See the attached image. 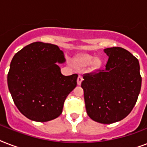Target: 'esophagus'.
Returning <instances> with one entry per match:
<instances>
[{
    "instance_id": "obj_1",
    "label": "esophagus",
    "mask_w": 147,
    "mask_h": 147,
    "mask_svg": "<svg viewBox=\"0 0 147 147\" xmlns=\"http://www.w3.org/2000/svg\"><path fill=\"white\" fill-rule=\"evenodd\" d=\"M82 80H83L82 77V76H80V75H79L78 77V79H77V84H78V85H81V83H82Z\"/></svg>"
}]
</instances>
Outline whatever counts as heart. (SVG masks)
<instances>
[{"label": "heart", "instance_id": "heart-1", "mask_svg": "<svg viewBox=\"0 0 147 147\" xmlns=\"http://www.w3.org/2000/svg\"><path fill=\"white\" fill-rule=\"evenodd\" d=\"M81 59H82V62L84 63V64L88 65V64H90V63H91L92 61H93V59H94V57H93V56H92V55H84L83 56H82ZM100 64H101L100 60L99 59H96L94 60V65H94V69H97V68H98V67L100 66Z\"/></svg>", "mask_w": 147, "mask_h": 147}]
</instances>
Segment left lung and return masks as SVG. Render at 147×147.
I'll return each mask as SVG.
<instances>
[{"mask_svg": "<svg viewBox=\"0 0 147 147\" xmlns=\"http://www.w3.org/2000/svg\"><path fill=\"white\" fill-rule=\"evenodd\" d=\"M108 56L105 69L83 75L88 115L100 123L125 118L136 105L141 88L139 61L121 47L105 49Z\"/></svg>", "mask_w": 147, "mask_h": 147, "instance_id": "1", "label": "left lung"}]
</instances>
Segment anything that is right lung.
I'll use <instances>...</instances> for the list:
<instances>
[{
  "label": "right lung",
  "mask_w": 147,
  "mask_h": 147,
  "mask_svg": "<svg viewBox=\"0 0 147 147\" xmlns=\"http://www.w3.org/2000/svg\"><path fill=\"white\" fill-rule=\"evenodd\" d=\"M65 60L56 45L33 42L17 52L10 62L7 85L21 114L47 122L62 114L65 100L76 87L78 75L65 76L57 63Z\"/></svg>",
  "instance_id": "right-lung-1"
}]
</instances>
